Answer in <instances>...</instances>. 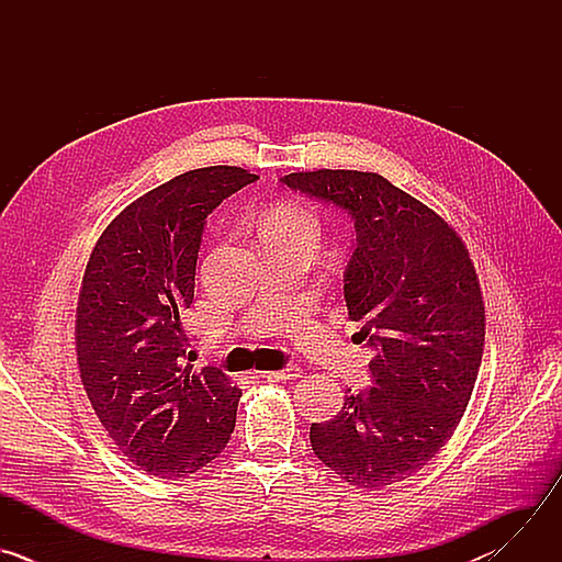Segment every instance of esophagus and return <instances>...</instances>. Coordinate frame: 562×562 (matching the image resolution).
<instances>
[{"label":"esophagus","instance_id":"esophagus-1","mask_svg":"<svg viewBox=\"0 0 562 562\" xmlns=\"http://www.w3.org/2000/svg\"><path fill=\"white\" fill-rule=\"evenodd\" d=\"M302 375V369L297 364H289L286 369L280 371H265L262 378L271 380V382H289V380H297Z\"/></svg>","mask_w":562,"mask_h":562}]
</instances>
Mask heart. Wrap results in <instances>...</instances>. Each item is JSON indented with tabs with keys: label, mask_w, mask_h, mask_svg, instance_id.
<instances>
[{
	"label": "heart",
	"mask_w": 562,
	"mask_h": 562,
	"mask_svg": "<svg viewBox=\"0 0 562 562\" xmlns=\"http://www.w3.org/2000/svg\"><path fill=\"white\" fill-rule=\"evenodd\" d=\"M265 228H289V231H304L317 237V220L313 213L300 206H286L276 211L267 222Z\"/></svg>",
	"instance_id": "b5f03b06"
}]
</instances>
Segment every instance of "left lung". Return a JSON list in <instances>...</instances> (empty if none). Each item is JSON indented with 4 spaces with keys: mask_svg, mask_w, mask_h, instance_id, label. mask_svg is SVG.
<instances>
[{
    "mask_svg": "<svg viewBox=\"0 0 562 562\" xmlns=\"http://www.w3.org/2000/svg\"><path fill=\"white\" fill-rule=\"evenodd\" d=\"M284 187L351 215L349 319L375 351L373 386L313 423V453L349 485L382 490L423 469L453 436L485 347V304L469 251L429 206L378 173L319 169Z\"/></svg>",
    "mask_w": 562,
    "mask_h": 562,
    "instance_id": "8db88e82",
    "label": "left lung"
}]
</instances>
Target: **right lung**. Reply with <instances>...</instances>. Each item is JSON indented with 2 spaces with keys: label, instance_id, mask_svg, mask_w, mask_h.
I'll list each match as a JSON object with an SVG mask.
<instances>
[{
  "label": "right lung",
  "instance_id": "obj_1",
  "mask_svg": "<svg viewBox=\"0 0 562 562\" xmlns=\"http://www.w3.org/2000/svg\"><path fill=\"white\" fill-rule=\"evenodd\" d=\"M256 180L239 167L187 171L128 204L89 258L79 378L117 449L150 475L195 473L233 434L243 391L217 367L193 371L180 315L193 304L206 215Z\"/></svg>",
  "mask_w": 562,
  "mask_h": 562
}]
</instances>
